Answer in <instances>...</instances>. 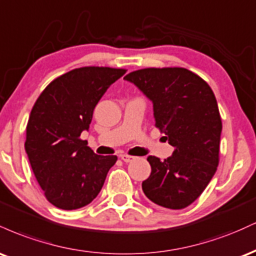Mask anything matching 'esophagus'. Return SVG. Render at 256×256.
I'll return each instance as SVG.
<instances>
[{
    "label": "esophagus",
    "mask_w": 256,
    "mask_h": 256,
    "mask_svg": "<svg viewBox=\"0 0 256 256\" xmlns=\"http://www.w3.org/2000/svg\"><path fill=\"white\" fill-rule=\"evenodd\" d=\"M120 158H122V161H125V162H131L132 160H134V156H132V155H128V154H122L120 155Z\"/></svg>",
    "instance_id": "obj_1"
}]
</instances>
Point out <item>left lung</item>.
<instances>
[{
	"label": "left lung",
	"instance_id": "obj_1",
	"mask_svg": "<svg viewBox=\"0 0 256 256\" xmlns=\"http://www.w3.org/2000/svg\"><path fill=\"white\" fill-rule=\"evenodd\" d=\"M154 104L155 126L174 146L161 161L148 156L152 173L143 192L170 210H183L204 192L219 165L222 118L213 90L183 67H149L125 76Z\"/></svg>",
	"mask_w": 256,
	"mask_h": 256
}]
</instances>
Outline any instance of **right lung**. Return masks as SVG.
<instances>
[{"label": "right lung", "instance_id": "add662e5", "mask_svg": "<svg viewBox=\"0 0 256 256\" xmlns=\"http://www.w3.org/2000/svg\"><path fill=\"white\" fill-rule=\"evenodd\" d=\"M128 70L86 66L55 78L34 102L25 150L46 198L64 210L89 204L118 158L95 154L82 140L108 88Z\"/></svg>", "mask_w": 256, "mask_h": 256}]
</instances>
